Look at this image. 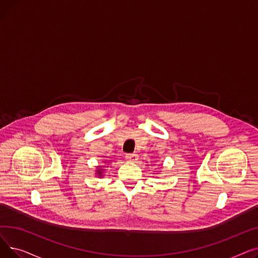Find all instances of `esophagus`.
Returning a JSON list of instances; mask_svg holds the SVG:
<instances>
[{"label": "esophagus", "mask_w": 258, "mask_h": 258, "mask_svg": "<svg viewBox=\"0 0 258 258\" xmlns=\"http://www.w3.org/2000/svg\"><path fill=\"white\" fill-rule=\"evenodd\" d=\"M125 159L128 162H136L138 160V155L137 154H127V155H125Z\"/></svg>", "instance_id": "1"}]
</instances>
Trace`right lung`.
I'll use <instances>...</instances> for the list:
<instances>
[{"label":"right lung","instance_id":"1","mask_svg":"<svg viewBox=\"0 0 258 258\" xmlns=\"http://www.w3.org/2000/svg\"><path fill=\"white\" fill-rule=\"evenodd\" d=\"M101 168H102V166H99L98 169L96 170V172H97V174L99 175V177H101V175H102V170H103V169H101Z\"/></svg>","mask_w":258,"mask_h":258}]
</instances>
